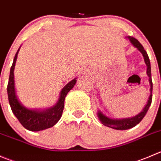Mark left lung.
<instances>
[{
    "label": "left lung",
    "instance_id": "left-lung-1",
    "mask_svg": "<svg viewBox=\"0 0 161 161\" xmlns=\"http://www.w3.org/2000/svg\"><path fill=\"white\" fill-rule=\"evenodd\" d=\"M127 38L129 39V41L130 42L133 46H135L142 54L143 57H144L145 63H146V67H147V75L149 77V82L150 84V95L149 97V100L147 101V104H146L144 108H143L142 111L141 112L136 115L135 116L130 117V118H124V119H112L108 117L104 114H103L101 111L97 112V116L99 118L100 121L103 125L106 126V127H111L115 130H127V129L132 128V127H135L137 124H139L142 121L144 116L146 115V112H147L148 109H149V106H150L151 103H152V92H153V82H152V77H151V66H150V61H149V58L148 57L147 53L144 49L143 46H142L141 43L135 39V37H130L128 36Z\"/></svg>",
    "mask_w": 161,
    "mask_h": 161
}]
</instances>
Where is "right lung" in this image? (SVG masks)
Here are the masks:
<instances>
[{
  "label": "right lung",
  "instance_id": "add662e5",
  "mask_svg": "<svg viewBox=\"0 0 161 161\" xmlns=\"http://www.w3.org/2000/svg\"><path fill=\"white\" fill-rule=\"evenodd\" d=\"M19 49L20 47L15 53L13 63L10 69V75L7 87L9 104L13 114L26 130L31 131L46 130L53 127L60 120L64 107L65 97L68 92L75 85L77 80L76 78L72 79L62 89L57 104L53 107L46 109H31L25 107L17 97L14 78V69Z\"/></svg>",
  "mask_w": 161,
  "mask_h": 161
}]
</instances>
